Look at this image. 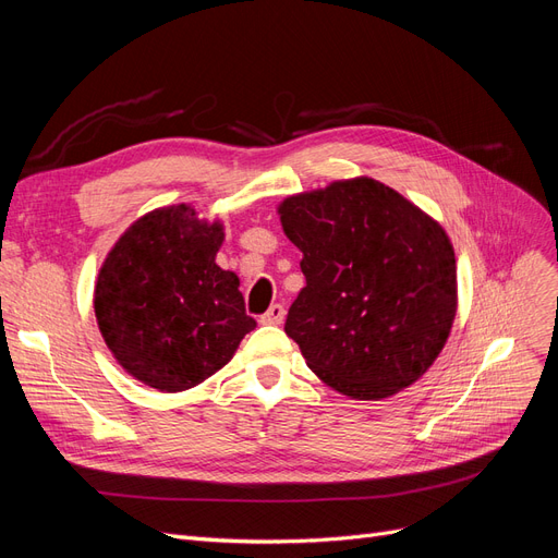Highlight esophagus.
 <instances>
[{"mask_svg":"<svg viewBox=\"0 0 558 558\" xmlns=\"http://www.w3.org/2000/svg\"><path fill=\"white\" fill-rule=\"evenodd\" d=\"M283 316H286L283 305H272L260 316V324H265V326H279L281 320H283Z\"/></svg>","mask_w":558,"mask_h":558,"instance_id":"esophagus-1","label":"esophagus"}]
</instances>
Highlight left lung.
<instances>
[{
    "label": "left lung",
    "mask_w": 558,
    "mask_h": 558,
    "mask_svg": "<svg viewBox=\"0 0 558 558\" xmlns=\"http://www.w3.org/2000/svg\"><path fill=\"white\" fill-rule=\"evenodd\" d=\"M279 214L307 281L283 330L312 373L359 400L414 384L456 316V258L442 226L367 177L293 195Z\"/></svg>",
    "instance_id": "1"
}]
</instances>
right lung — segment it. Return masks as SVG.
I'll return each mask as SVG.
<instances>
[{
	"label": "right lung",
	"mask_w": 558,
	"mask_h": 558,
	"mask_svg": "<svg viewBox=\"0 0 558 558\" xmlns=\"http://www.w3.org/2000/svg\"><path fill=\"white\" fill-rule=\"evenodd\" d=\"M221 223L191 207L156 209L132 223L99 269L95 316L128 373L158 391H185L221 369L256 328L240 279L216 265Z\"/></svg>",
	"instance_id": "obj_1"
}]
</instances>
